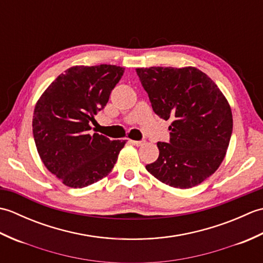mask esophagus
Wrapping results in <instances>:
<instances>
[{
  "label": "esophagus",
  "instance_id": "obj_1",
  "mask_svg": "<svg viewBox=\"0 0 263 263\" xmlns=\"http://www.w3.org/2000/svg\"><path fill=\"white\" fill-rule=\"evenodd\" d=\"M128 142L130 143H132V144H135V146H142V144L144 143L143 141H137V140H128Z\"/></svg>",
  "mask_w": 263,
  "mask_h": 263
}]
</instances>
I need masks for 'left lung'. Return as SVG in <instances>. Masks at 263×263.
<instances>
[{
	"label": "left lung",
	"mask_w": 263,
	"mask_h": 263,
	"mask_svg": "<svg viewBox=\"0 0 263 263\" xmlns=\"http://www.w3.org/2000/svg\"><path fill=\"white\" fill-rule=\"evenodd\" d=\"M153 109L172 121L170 141L146 166L157 180L190 189L211 176L224 160L233 131L231 106L210 78L193 66L136 69Z\"/></svg>",
	"instance_id": "1"
}]
</instances>
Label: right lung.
Wrapping results in <instances>:
<instances>
[{
    "label": "right lung",
    "mask_w": 263,
    "mask_h": 263,
    "mask_svg": "<svg viewBox=\"0 0 263 263\" xmlns=\"http://www.w3.org/2000/svg\"><path fill=\"white\" fill-rule=\"evenodd\" d=\"M123 73L124 68L110 64L72 66L38 99L32 117L37 152L66 186H88L113 170L125 140L111 141L89 131Z\"/></svg>",
    "instance_id": "obj_1"
}]
</instances>
